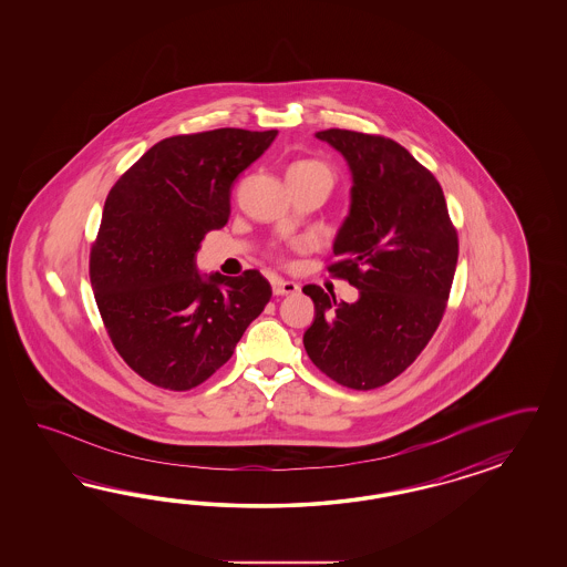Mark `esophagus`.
<instances>
[{
  "mask_svg": "<svg viewBox=\"0 0 567 567\" xmlns=\"http://www.w3.org/2000/svg\"><path fill=\"white\" fill-rule=\"evenodd\" d=\"M272 291L275 295H295L299 291V285L292 282V280H282V278H276L272 282Z\"/></svg>",
  "mask_w": 567,
  "mask_h": 567,
  "instance_id": "34e87169",
  "label": "esophagus"
}]
</instances>
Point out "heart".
Wrapping results in <instances>:
<instances>
[{
  "label": "heart",
  "instance_id": "obj_1",
  "mask_svg": "<svg viewBox=\"0 0 567 567\" xmlns=\"http://www.w3.org/2000/svg\"><path fill=\"white\" fill-rule=\"evenodd\" d=\"M295 168H327V166H322L320 162H313V159H306V162L292 164L291 171H295Z\"/></svg>",
  "mask_w": 567,
  "mask_h": 567
}]
</instances>
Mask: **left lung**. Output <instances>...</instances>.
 <instances>
[{
  "label": "left lung",
  "mask_w": 567,
  "mask_h": 567,
  "mask_svg": "<svg viewBox=\"0 0 567 567\" xmlns=\"http://www.w3.org/2000/svg\"><path fill=\"white\" fill-rule=\"evenodd\" d=\"M343 155L351 204L328 268L360 297L339 301L308 285L313 324L303 334L309 360L334 382L370 391L391 382L429 344L457 266V233L439 181L391 138L328 128L316 133Z\"/></svg>",
  "instance_id": "left-lung-1"
}]
</instances>
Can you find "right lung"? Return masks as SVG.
Masks as SVG:
<instances>
[{"mask_svg": "<svg viewBox=\"0 0 567 567\" xmlns=\"http://www.w3.org/2000/svg\"><path fill=\"white\" fill-rule=\"evenodd\" d=\"M276 135L216 128L164 138L107 193L91 287L122 360L155 386L202 384L272 297L258 270L199 275L195 254L228 223L233 183Z\"/></svg>", "mask_w": 567, "mask_h": 567, "instance_id": "right-lung-1", "label": "right lung"}]
</instances>
